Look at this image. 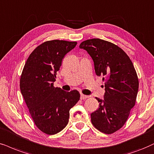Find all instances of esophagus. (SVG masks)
<instances>
[{
  "mask_svg": "<svg viewBox=\"0 0 154 154\" xmlns=\"http://www.w3.org/2000/svg\"><path fill=\"white\" fill-rule=\"evenodd\" d=\"M87 98H89V96H87V95H85L83 94H81V95H80L81 100H85V99H87Z\"/></svg>",
  "mask_w": 154,
  "mask_h": 154,
  "instance_id": "esophagus-1",
  "label": "esophagus"
}]
</instances>
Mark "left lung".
Listing matches in <instances>:
<instances>
[{"label": "left lung", "instance_id": "obj_1", "mask_svg": "<svg viewBox=\"0 0 154 154\" xmlns=\"http://www.w3.org/2000/svg\"><path fill=\"white\" fill-rule=\"evenodd\" d=\"M79 48L93 60L96 75L106 80L104 100L96 98L99 108L91 114V123L101 132L112 134L124 126L135 105L139 89L137 72L129 56L112 42L90 39L82 42Z\"/></svg>", "mask_w": 154, "mask_h": 154}]
</instances>
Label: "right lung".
Returning <instances> with one entry per match:
<instances>
[{
	"mask_svg": "<svg viewBox=\"0 0 154 154\" xmlns=\"http://www.w3.org/2000/svg\"><path fill=\"white\" fill-rule=\"evenodd\" d=\"M77 42L54 40L32 51L25 64L20 88L35 124L49 135L61 131L69 122V110L79 100V91L54 87L63 57Z\"/></svg>",
	"mask_w": 154,
	"mask_h": 154,
	"instance_id": "1",
	"label": "right lung"
}]
</instances>
